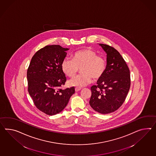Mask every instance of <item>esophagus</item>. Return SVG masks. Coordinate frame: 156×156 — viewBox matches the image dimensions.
Returning a JSON list of instances; mask_svg holds the SVG:
<instances>
[{"instance_id": "1", "label": "esophagus", "mask_w": 156, "mask_h": 156, "mask_svg": "<svg viewBox=\"0 0 156 156\" xmlns=\"http://www.w3.org/2000/svg\"><path fill=\"white\" fill-rule=\"evenodd\" d=\"M81 90V88L80 87H76L75 88V90H76V91L78 92L79 91Z\"/></svg>"}]
</instances>
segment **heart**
<instances>
[{"label": "heart", "mask_w": 156, "mask_h": 156, "mask_svg": "<svg viewBox=\"0 0 156 156\" xmlns=\"http://www.w3.org/2000/svg\"><path fill=\"white\" fill-rule=\"evenodd\" d=\"M82 74L69 80V84L78 87L90 83L92 78L98 80L103 76L106 68V60L93 50L84 49L76 52L72 58H65L61 62V69L69 77L76 76L80 68Z\"/></svg>", "instance_id": "obj_1"}]
</instances>
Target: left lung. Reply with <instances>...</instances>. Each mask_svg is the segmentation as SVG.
Returning a JSON list of instances; mask_svg holds the SVG:
<instances>
[{"instance_id":"obj_1","label":"left lung","mask_w":156,"mask_h":156,"mask_svg":"<svg viewBox=\"0 0 156 156\" xmlns=\"http://www.w3.org/2000/svg\"><path fill=\"white\" fill-rule=\"evenodd\" d=\"M106 53V68L97 85L91 87L90 105L101 114L114 112L125 100L131 84L129 70L120 53L114 48L99 44Z\"/></svg>"}]
</instances>
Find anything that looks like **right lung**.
I'll return each instance as SVG.
<instances>
[{
	"instance_id": "right-lung-1",
	"label": "right lung",
	"mask_w": 156,
	"mask_h": 156,
	"mask_svg": "<svg viewBox=\"0 0 156 156\" xmlns=\"http://www.w3.org/2000/svg\"><path fill=\"white\" fill-rule=\"evenodd\" d=\"M69 48L46 46L33 56L27 71L28 92L39 110L49 115L59 113L75 92L74 87L62 90L66 80L61 62Z\"/></svg>"
}]
</instances>
